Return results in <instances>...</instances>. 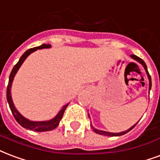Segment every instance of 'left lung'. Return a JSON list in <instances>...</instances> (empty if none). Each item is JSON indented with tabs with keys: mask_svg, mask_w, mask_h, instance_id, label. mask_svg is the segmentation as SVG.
Segmentation results:
<instances>
[{
	"mask_svg": "<svg viewBox=\"0 0 160 160\" xmlns=\"http://www.w3.org/2000/svg\"><path fill=\"white\" fill-rule=\"evenodd\" d=\"M131 58L132 59H134L135 61H137V62H139L140 64L142 65V67L144 68L145 71H146V74H147V75H148V80H149V88H148V91H150V90H151V87H152V81H151V77H150V75H149V73H148V68H147L146 63L144 62V61H143L142 59H141L140 58H138V57L136 56V55H131ZM88 116H89V118H91V117H90L89 113H88ZM137 123L138 122L136 123L134 125H132L131 128H129L128 130H126V131H121V132H117V133H113V132H109V131H102V130H98V129H96L95 127H93V125H92V124H91V127L92 128L93 131H94V132H96L97 134L102 135V136H107V137H119V136L125 135V133H127V132H129V131H131V130H132V129L134 128L135 126H136V125H137Z\"/></svg>",
	"mask_w": 160,
	"mask_h": 160,
	"instance_id": "1",
	"label": "left lung"
}]
</instances>
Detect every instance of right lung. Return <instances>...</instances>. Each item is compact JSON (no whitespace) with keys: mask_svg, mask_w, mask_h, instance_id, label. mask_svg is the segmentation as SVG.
<instances>
[{"mask_svg":"<svg viewBox=\"0 0 160 160\" xmlns=\"http://www.w3.org/2000/svg\"><path fill=\"white\" fill-rule=\"evenodd\" d=\"M50 44H43L40 47H34V48H30L28 51H26L25 52L23 53L22 57L20 58L18 60V62H17V64L15 65L12 68V70L11 72L10 76H9V81H8V89H7V99H8V102L9 104V107L12 111V113L13 114L14 118L17 120V122L21 126H23V128L29 129L31 131H38V132H42V131H52L53 129H55L59 125L60 120L62 119V115L64 113V111L66 109V108L68 107V103L65 104L64 106H62L61 109L59 110V112L58 113L56 116L52 118V119H49V120H44V121H34V120H30L29 119H26L25 117H23L21 113L18 111V109L15 107V105L12 101V93H11V88H12V81L17 72L18 71L19 68L21 67V65L23 64V62L25 61V59L31 54L32 52H34L35 51H37L38 49H45V48H51Z\"/></svg>","mask_w":160,"mask_h":160,"instance_id":"add662e5","label":"right lung"}]
</instances>
